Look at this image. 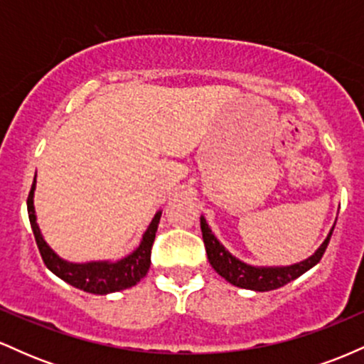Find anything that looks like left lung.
<instances>
[{"label": "left lung", "mask_w": 364, "mask_h": 364, "mask_svg": "<svg viewBox=\"0 0 364 364\" xmlns=\"http://www.w3.org/2000/svg\"><path fill=\"white\" fill-rule=\"evenodd\" d=\"M333 228L332 225L330 232L325 237V241L318 246L315 253L311 257H308L306 260L292 263V265H277V267H258V265H250L240 258H236L235 255L229 253L224 248V245L217 240L214 232H212L210 225L207 224L205 217L200 215V229H202L203 243H205L207 257L210 262L212 269L215 270L220 277H224L225 281L236 287H243V289H252L258 292L279 289V287L286 286L294 279H298L299 275L313 269L321 260L325 250H327L330 236H332Z\"/></svg>", "instance_id": "1"}]
</instances>
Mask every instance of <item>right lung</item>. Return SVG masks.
Instances as JSON below:
<instances>
[{"label": "right lung", "instance_id": "add662e5", "mask_svg": "<svg viewBox=\"0 0 364 364\" xmlns=\"http://www.w3.org/2000/svg\"><path fill=\"white\" fill-rule=\"evenodd\" d=\"M34 191H36V178L32 183L31 193L27 198V212L28 220H31L32 231H34L37 248H39L41 257L49 270L54 275L68 282L70 286L77 287L90 294H109V292L123 291L128 287L135 286L144 279L149 272L150 267V250H152L154 240H156V232L159 228V220H161L162 212L159 210L150 220L147 231L141 236L140 245L136 250L127 257L119 258V260H94V262H83L75 263L61 258L60 255L54 253V250L46 243L43 232H41L39 224H37L36 207H34Z\"/></svg>", "mask_w": 364, "mask_h": 364}]
</instances>
